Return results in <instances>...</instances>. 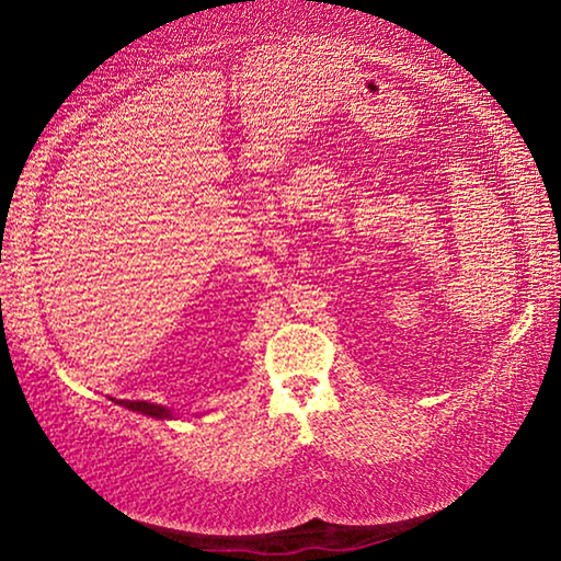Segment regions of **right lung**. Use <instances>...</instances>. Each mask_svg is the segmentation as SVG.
<instances>
[{
	"instance_id": "add662e5",
	"label": "right lung",
	"mask_w": 561,
	"mask_h": 561,
	"mask_svg": "<svg viewBox=\"0 0 561 561\" xmlns=\"http://www.w3.org/2000/svg\"><path fill=\"white\" fill-rule=\"evenodd\" d=\"M118 405L128 408V411H138L144 415H150V417H158V421H168V417H173V411L165 405H158V403H148V401H116Z\"/></svg>"
}]
</instances>
